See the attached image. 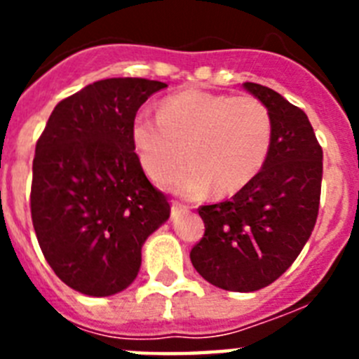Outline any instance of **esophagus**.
I'll list each match as a JSON object with an SVG mask.
<instances>
[{"label":"esophagus","mask_w":359,"mask_h":359,"mask_svg":"<svg viewBox=\"0 0 359 359\" xmlns=\"http://www.w3.org/2000/svg\"><path fill=\"white\" fill-rule=\"evenodd\" d=\"M185 212H187L185 205H182V203H177V201H172V215L185 214Z\"/></svg>","instance_id":"esophagus-1"}]
</instances>
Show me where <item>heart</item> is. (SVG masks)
Instances as JSON below:
<instances>
[{
	"label": "heart",
	"instance_id": "obj_1",
	"mask_svg": "<svg viewBox=\"0 0 359 359\" xmlns=\"http://www.w3.org/2000/svg\"><path fill=\"white\" fill-rule=\"evenodd\" d=\"M271 116L255 97H228L201 90L170 95L158 115L142 109L131 122V142L142 169L185 198L236 194L252 183L271 149Z\"/></svg>",
	"mask_w": 359,
	"mask_h": 359
}]
</instances>
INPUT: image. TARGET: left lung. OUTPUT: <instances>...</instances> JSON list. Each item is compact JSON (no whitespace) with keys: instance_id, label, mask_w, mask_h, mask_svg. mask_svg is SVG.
Segmentation results:
<instances>
[{"instance_id":"obj_1","label":"left lung","mask_w":359,"mask_h":359,"mask_svg":"<svg viewBox=\"0 0 359 359\" xmlns=\"http://www.w3.org/2000/svg\"><path fill=\"white\" fill-rule=\"evenodd\" d=\"M244 88L271 116L264 167L233 198L198 208L205 233L190 250L199 275L226 291L262 290L294 262L315 228L322 190V147L300 107L255 82Z\"/></svg>"}]
</instances>
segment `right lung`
I'll list each match as a JSON object with an SVG mask.
<instances>
[{
    "label": "right lung",
    "mask_w": 359,
    "mask_h": 359,
    "mask_svg": "<svg viewBox=\"0 0 359 359\" xmlns=\"http://www.w3.org/2000/svg\"><path fill=\"white\" fill-rule=\"evenodd\" d=\"M149 79H104L65 98L36 144L30 210L44 259L66 286L109 297L140 271L142 246L169 219L131 142Z\"/></svg>",
    "instance_id": "add662e5"
}]
</instances>
